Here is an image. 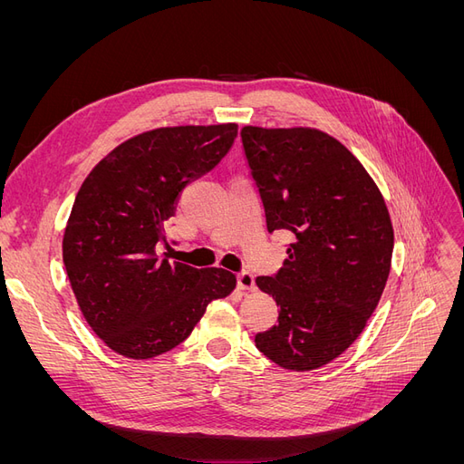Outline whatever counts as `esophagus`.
I'll return each instance as SVG.
<instances>
[{
    "label": "esophagus",
    "mask_w": 464,
    "mask_h": 464,
    "mask_svg": "<svg viewBox=\"0 0 464 464\" xmlns=\"http://www.w3.org/2000/svg\"><path fill=\"white\" fill-rule=\"evenodd\" d=\"M237 288H242V290H254V288H256V278H254V275L247 273V271L237 273Z\"/></svg>",
    "instance_id": "esophagus-1"
}]
</instances>
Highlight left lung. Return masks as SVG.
I'll return each mask as SVG.
<instances>
[{"label":"left lung","mask_w":464,"mask_h":464,"mask_svg":"<svg viewBox=\"0 0 464 464\" xmlns=\"http://www.w3.org/2000/svg\"><path fill=\"white\" fill-rule=\"evenodd\" d=\"M266 230L292 234L285 266L257 276L280 307L256 346L280 368L325 366L353 344L382 298L392 256L389 210L358 159L331 135L240 131Z\"/></svg>","instance_id":"left-lung-1"}]
</instances>
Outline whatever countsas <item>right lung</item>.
Here are the masks:
<instances>
[{
  "instance_id": "add662e5",
  "label": "right lung",
  "mask_w": 464,
  "mask_h": 464,
  "mask_svg": "<svg viewBox=\"0 0 464 464\" xmlns=\"http://www.w3.org/2000/svg\"><path fill=\"white\" fill-rule=\"evenodd\" d=\"M236 123L137 135L82 181L63 234V265L91 329L114 353L147 360L184 343L207 305L236 286L230 271L157 256L179 193L227 157Z\"/></svg>"
}]
</instances>
